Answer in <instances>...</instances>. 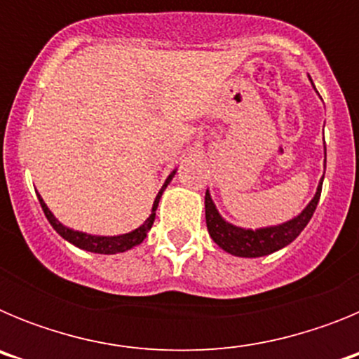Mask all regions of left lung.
I'll return each instance as SVG.
<instances>
[{
  "label": "left lung",
  "instance_id": "1",
  "mask_svg": "<svg viewBox=\"0 0 359 359\" xmlns=\"http://www.w3.org/2000/svg\"><path fill=\"white\" fill-rule=\"evenodd\" d=\"M322 182H320L318 189H316L315 198L311 199V203L304 208L302 214H298L297 217H293L287 223L278 224V226L259 228V230H246V228H239L226 223L219 215L217 208H215L214 201H212L207 190V194H205V217H207L208 233L214 239V243L219 244V248H223L224 252L231 253V255L264 257L277 252V250L293 243L300 236V231L307 226L320 201Z\"/></svg>",
  "mask_w": 359,
  "mask_h": 359
}]
</instances>
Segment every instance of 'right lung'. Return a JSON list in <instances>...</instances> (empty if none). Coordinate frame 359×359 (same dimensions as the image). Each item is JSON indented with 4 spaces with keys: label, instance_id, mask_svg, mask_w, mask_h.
Masks as SVG:
<instances>
[{
    "label": "right lung",
    "instance_id": "obj_1",
    "mask_svg": "<svg viewBox=\"0 0 359 359\" xmlns=\"http://www.w3.org/2000/svg\"><path fill=\"white\" fill-rule=\"evenodd\" d=\"M174 174H176V170H172V172H170V176L167 177V182L163 183L161 190L158 192L156 199H154V205H152V214L149 215L147 221H145V223L142 224L140 228H136V230L129 231V233H123V236L102 237V236H90V233H84V231L72 230V228L65 226V224L59 223V221L53 217V214L50 212V208L46 207V203L43 201V198H41V196H37V198H39L41 208H43L46 219H48L50 224L53 226V230H55L57 233L62 237V239H66L68 243L75 244L77 248L86 250V252L104 253V255H113V253H122V252H126V250H131L133 246H138V244H140L142 241L147 237L149 230H151L152 223H154V217H156V208H158V203H160L161 194H163L165 187L169 185V182L172 180Z\"/></svg>",
    "mask_w": 359,
    "mask_h": 359
}]
</instances>
